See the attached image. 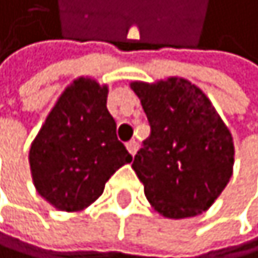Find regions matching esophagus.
I'll list each match as a JSON object with an SVG mask.
<instances>
[{
    "label": "esophagus",
    "instance_id": "obj_1",
    "mask_svg": "<svg viewBox=\"0 0 258 258\" xmlns=\"http://www.w3.org/2000/svg\"><path fill=\"white\" fill-rule=\"evenodd\" d=\"M138 147H140V144H138L135 140H132L130 143H126V149H128V152H130L132 155H135L138 152Z\"/></svg>",
    "mask_w": 258,
    "mask_h": 258
}]
</instances>
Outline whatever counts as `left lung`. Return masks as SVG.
<instances>
[{
	"label": "left lung",
	"instance_id": "left-lung-1",
	"mask_svg": "<svg viewBox=\"0 0 258 258\" xmlns=\"http://www.w3.org/2000/svg\"><path fill=\"white\" fill-rule=\"evenodd\" d=\"M151 136L132 168L152 208L168 219L202 214L227 187L235 163L231 133L209 98L182 77L132 82Z\"/></svg>",
	"mask_w": 258,
	"mask_h": 258
}]
</instances>
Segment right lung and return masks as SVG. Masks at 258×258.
<instances>
[{"mask_svg":"<svg viewBox=\"0 0 258 258\" xmlns=\"http://www.w3.org/2000/svg\"><path fill=\"white\" fill-rule=\"evenodd\" d=\"M106 101L107 85L77 77L60 95L31 143L34 187L56 209L76 213L90 206L109 177L133 160L117 140Z\"/></svg>","mask_w":258,"mask_h":258,"instance_id":"obj_1","label":"right lung"}]
</instances>
